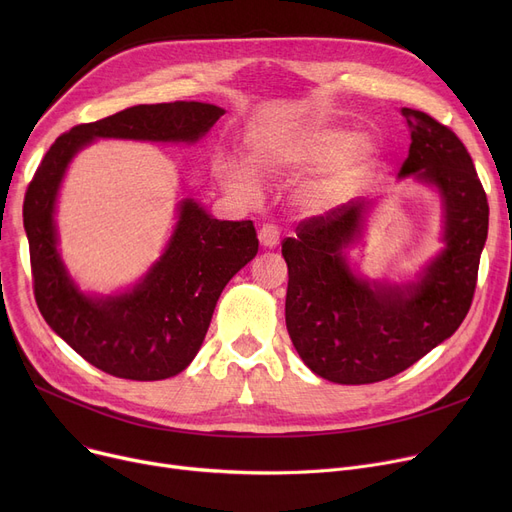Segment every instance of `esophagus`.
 I'll list each match as a JSON object with an SVG mask.
<instances>
[{"mask_svg": "<svg viewBox=\"0 0 512 512\" xmlns=\"http://www.w3.org/2000/svg\"><path fill=\"white\" fill-rule=\"evenodd\" d=\"M259 242L267 249H274L280 242V230L276 224H263L259 228Z\"/></svg>", "mask_w": 512, "mask_h": 512, "instance_id": "obj_1", "label": "esophagus"}]
</instances>
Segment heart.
I'll return each mask as SVG.
<instances>
[{
    "label": "heart",
    "mask_w": 512,
    "mask_h": 512,
    "mask_svg": "<svg viewBox=\"0 0 512 512\" xmlns=\"http://www.w3.org/2000/svg\"><path fill=\"white\" fill-rule=\"evenodd\" d=\"M378 161V145L338 124H309L284 132L251 155L253 170L263 178L313 174L294 193V201L309 215H326L346 203ZM215 178L236 197L253 199L259 193L257 178L234 159L220 161Z\"/></svg>",
    "instance_id": "heart-1"
}]
</instances>
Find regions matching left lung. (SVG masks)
Instances as JSON below:
<instances>
[{
    "label": "left lung",
    "mask_w": 512,
    "mask_h": 512,
    "mask_svg": "<svg viewBox=\"0 0 512 512\" xmlns=\"http://www.w3.org/2000/svg\"><path fill=\"white\" fill-rule=\"evenodd\" d=\"M411 128L398 176L434 184L444 205V251L417 282L357 278L344 247L361 236L371 201L357 199L297 226L282 242L288 265L286 328L305 365L336 384L392 378L450 338L471 307L490 207L473 159L429 114L402 107Z\"/></svg>",
    "instance_id": "left-lung-1"
}]
</instances>
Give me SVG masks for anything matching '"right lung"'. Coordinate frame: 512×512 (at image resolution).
I'll return each instance as SVG.
<instances>
[{
	"label": "right lung",
	"instance_id": "obj_1",
	"mask_svg": "<svg viewBox=\"0 0 512 512\" xmlns=\"http://www.w3.org/2000/svg\"><path fill=\"white\" fill-rule=\"evenodd\" d=\"M226 112L201 101L134 105L64 132L24 195L35 301L49 328L97 369L124 380H166L199 353L224 286L259 249L251 220L220 222L182 199L164 255L128 292L78 290L58 253L53 211L70 159L95 139L195 143Z\"/></svg>",
	"mask_w": 512,
	"mask_h": 512
}]
</instances>
